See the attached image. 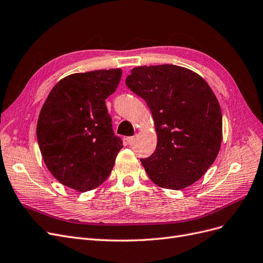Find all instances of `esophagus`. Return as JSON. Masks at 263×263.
<instances>
[{
  "label": "esophagus",
  "instance_id": "obj_1",
  "mask_svg": "<svg viewBox=\"0 0 263 263\" xmlns=\"http://www.w3.org/2000/svg\"><path fill=\"white\" fill-rule=\"evenodd\" d=\"M135 140H137V137H129V138H126V143H128L129 145H132L135 142Z\"/></svg>",
  "mask_w": 263,
  "mask_h": 263
}]
</instances>
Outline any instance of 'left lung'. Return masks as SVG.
<instances>
[{"label":"left lung","instance_id":"8db88e82","mask_svg":"<svg viewBox=\"0 0 263 263\" xmlns=\"http://www.w3.org/2000/svg\"><path fill=\"white\" fill-rule=\"evenodd\" d=\"M125 84L146 102L157 133L156 151L141 159L162 189L183 190L215 162L222 141V112L211 87L187 68L140 66Z\"/></svg>","mask_w":263,"mask_h":263}]
</instances>
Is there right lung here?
<instances>
[{"instance_id": "add662e5", "label": "right lung", "mask_w": 263, "mask_h": 263, "mask_svg": "<svg viewBox=\"0 0 263 263\" xmlns=\"http://www.w3.org/2000/svg\"><path fill=\"white\" fill-rule=\"evenodd\" d=\"M121 74L120 68L72 73L56 83L44 102L36 139L48 171L65 186L87 192L109 177L123 146L105 100Z\"/></svg>"}]
</instances>
